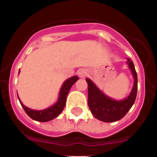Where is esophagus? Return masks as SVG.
<instances>
[{
  "mask_svg": "<svg viewBox=\"0 0 157 157\" xmlns=\"http://www.w3.org/2000/svg\"><path fill=\"white\" fill-rule=\"evenodd\" d=\"M86 75H87L86 70H85V69H80V70L78 71V76H79L80 78H85Z\"/></svg>",
  "mask_w": 157,
  "mask_h": 157,
  "instance_id": "34e87169",
  "label": "esophagus"
}]
</instances>
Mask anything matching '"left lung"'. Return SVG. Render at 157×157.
<instances>
[{"mask_svg":"<svg viewBox=\"0 0 157 157\" xmlns=\"http://www.w3.org/2000/svg\"><path fill=\"white\" fill-rule=\"evenodd\" d=\"M127 63L132 72L134 86L130 95L120 101H115L100 90L98 87L86 78L88 84V105L94 117L105 123L116 122L126 116L134 105L138 91V76L132 60L127 59Z\"/></svg>","mask_w":157,"mask_h":157,"instance_id":"8db88e82","label":"left lung"}]
</instances>
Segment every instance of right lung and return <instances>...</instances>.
<instances>
[{"label": "right lung", "mask_w": 157, "mask_h": 157, "mask_svg": "<svg viewBox=\"0 0 157 157\" xmlns=\"http://www.w3.org/2000/svg\"><path fill=\"white\" fill-rule=\"evenodd\" d=\"M20 71H19V73ZM78 80V76H72V77L69 78L68 79H67L66 81L63 82V86H62L60 91H59V98H58L56 104H54L52 106L48 107V109H44V110L41 111H36L30 109L27 107L25 106L21 101L19 100V102L21 104L22 107L23 108L24 111L26 112L27 115L31 118L32 120H36L38 122H48L50 120H53L56 117H57L62 111L64 109L65 105H66V100L67 96L68 94L70 89L73 86L75 82Z\"/></svg>", "instance_id": "1"}]
</instances>
